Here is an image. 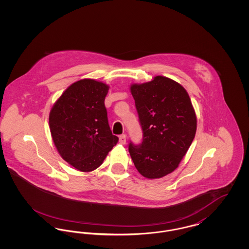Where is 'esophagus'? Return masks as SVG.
I'll list each match as a JSON object with an SVG mask.
<instances>
[{"label":"esophagus","instance_id":"34e87169","mask_svg":"<svg viewBox=\"0 0 249 249\" xmlns=\"http://www.w3.org/2000/svg\"><path fill=\"white\" fill-rule=\"evenodd\" d=\"M126 135L125 134H122L119 136V142L122 143V144H125L126 143Z\"/></svg>","mask_w":249,"mask_h":249}]
</instances>
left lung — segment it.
I'll return each mask as SVG.
<instances>
[{"instance_id":"obj_1","label":"left lung","mask_w":249,"mask_h":249,"mask_svg":"<svg viewBox=\"0 0 249 249\" xmlns=\"http://www.w3.org/2000/svg\"><path fill=\"white\" fill-rule=\"evenodd\" d=\"M130 92L142 130V142L129 144L131 160L142 177H165L178 168L195 137L197 118L190 96L161 75L132 84Z\"/></svg>"}]
</instances>
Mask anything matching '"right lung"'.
<instances>
[{"instance_id":"add662e5","label":"right lung","mask_w":249,"mask_h":249,"mask_svg":"<svg viewBox=\"0 0 249 249\" xmlns=\"http://www.w3.org/2000/svg\"><path fill=\"white\" fill-rule=\"evenodd\" d=\"M109 86L94 79L71 84L49 114L53 142L61 158L81 172L103 163L119 138L110 130L105 99Z\"/></svg>"}]
</instances>
